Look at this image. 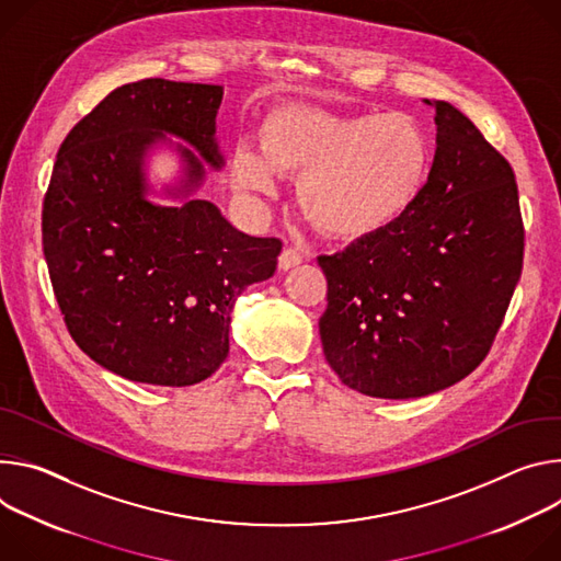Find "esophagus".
<instances>
[{
	"label": "esophagus",
	"mask_w": 561,
	"mask_h": 561,
	"mask_svg": "<svg viewBox=\"0 0 561 561\" xmlns=\"http://www.w3.org/2000/svg\"><path fill=\"white\" fill-rule=\"evenodd\" d=\"M302 263V256L296 252V249H291V247H285L283 252H280V256H278V267L283 270V272H287V270H291V267H296V265H300Z\"/></svg>",
	"instance_id": "34e87169"
}]
</instances>
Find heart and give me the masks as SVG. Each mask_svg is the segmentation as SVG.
Masks as SVG:
<instances>
[{"mask_svg":"<svg viewBox=\"0 0 561 561\" xmlns=\"http://www.w3.org/2000/svg\"><path fill=\"white\" fill-rule=\"evenodd\" d=\"M434 142L412 113H339L283 104L259 127V151L240 145L229 160L233 190L274 196L276 178L298 180V207L323 236L363 242L394 229L421 203Z\"/></svg>","mask_w":561,"mask_h":561,"instance_id":"1","label":"heart"}]
</instances>
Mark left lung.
Segmentation results:
<instances>
[{"mask_svg":"<svg viewBox=\"0 0 561 561\" xmlns=\"http://www.w3.org/2000/svg\"><path fill=\"white\" fill-rule=\"evenodd\" d=\"M427 190L394 229L319 256L321 343L339 379L367 397L416 399L485 358L524 263L513 167L450 102L437 100Z\"/></svg>","mask_w":561,"mask_h":561,"instance_id":"1","label":"left lung"}]
</instances>
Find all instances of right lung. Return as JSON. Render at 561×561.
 I'll return each instance as SVG.
<instances>
[{"instance_id":"1","label":"right lung","mask_w":561,"mask_h":561,"mask_svg":"<svg viewBox=\"0 0 561 561\" xmlns=\"http://www.w3.org/2000/svg\"><path fill=\"white\" fill-rule=\"evenodd\" d=\"M220 102L218 84H124L57 151L42 211L53 291L80 350L122 379L184 388L211 377L238 296L276 272L278 238L247 236L194 196L205 164L225 167ZM162 146L183 164L160 193L173 206L148 198L146 160Z\"/></svg>"}]
</instances>
